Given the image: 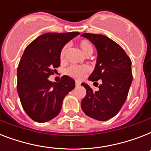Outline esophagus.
<instances>
[{
    "label": "esophagus",
    "mask_w": 151,
    "mask_h": 151,
    "mask_svg": "<svg viewBox=\"0 0 151 151\" xmlns=\"http://www.w3.org/2000/svg\"><path fill=\"white\" fill-rule=\"evenodd\" d=\"M80 85H81V83L79 82V81H76V83H75L76 87H78V86H80Z\"/></svg>",
    "instance_id": "obj_1"
}]
</instances>
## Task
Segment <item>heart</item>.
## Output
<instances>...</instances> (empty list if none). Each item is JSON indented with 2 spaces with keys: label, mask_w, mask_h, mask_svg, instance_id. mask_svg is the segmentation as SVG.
I'll list each match as a JSON object with an SVG mask.
<instances>
[{
  "label": "heart",
  "mask_w": 151,
  "mask_h": 151,
  "mask_svg": "<svg viewBox=\"0 0 151 151\" xmlns=\"http://www.w3.org/2000/svg\"><path fill=\"white\" fill-rule=\"evenodd\" d=\"M79 46L83 52V53L86 55H90L93 52V46L92 43L88 40H81L79 42ZM69 48V45H66L63 46V48H62L60 52V59L63 60L66 57V54ZM89 71V68L87 66H76V65H70L67 67L66 70V73L67 75L75 79L80 80L85 76V74Z\"/></svg>",
  "instance_id": "1"
}]
</instances>
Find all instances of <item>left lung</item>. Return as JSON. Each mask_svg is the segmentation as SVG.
I'll return each mask as SVG.
<instances>
[{
	"label": "left lung",
	"mask_w": 151,
	"mask_h": 151,
	"mask_svg": "<svg viewBox=\"0 0 151 151\" xmlns=\"http://www.w3.org/2000/svg\"><path fill=\"white\" fill-rule=\"evenodd\" d=\"M97 49L98 56L90 81L98 85L93 91L82 83L86 95L81 101V109L88 117L98 121H106L119 112L126 100L132 81V61L124 49L116 42L102 34H83Z\"/></svg>",
	"instance_id": "1"
}]
</instances>
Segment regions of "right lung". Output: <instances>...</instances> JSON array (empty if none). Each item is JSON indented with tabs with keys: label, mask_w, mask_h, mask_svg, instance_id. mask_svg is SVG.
<instances>
[{
	"label": "right lung",
	"mask_w": 151,
	"mask_h": 151,
	"mask_svg": "<svg viewBox=\"0 0 151 151\" xmlns=\"http://www.w3.org/2000/svg\"><path fill=\"white\" fill-rule=\"evenodd\" d=\"M79 32L47 33L25 49L17 70V91L23 110L37 122L53 119L61 110L64 97L75 87L73 79L64 75L52 83L48 78L60 66V52Z\"/></svg>",
	"instance_id": "add662e5"
}]
</instances>
